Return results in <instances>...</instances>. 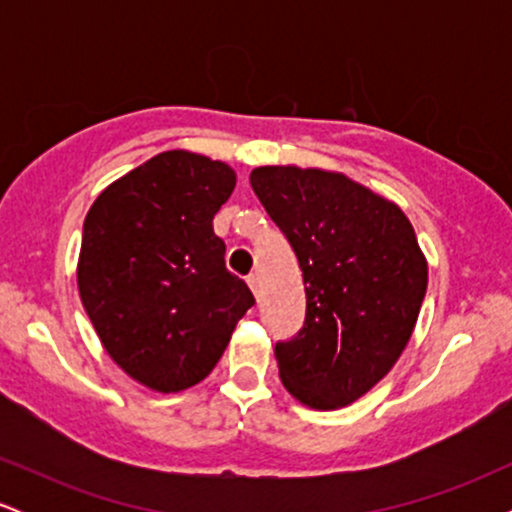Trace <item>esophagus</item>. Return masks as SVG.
I'll list each match as a JSON object with an SVG mask.
<instances>
[{
  "label": "esophagus",
  "mask_w": 512,
  "mask_h": 512,
  "mask_svg": "<svg viewBox=\"0 0 512 512\" xmlns=\"http://www.w3.org/2000/svg\"><path fill=\"white\" fill-rule=\"evenodd\" d=\"M245 281H248L250 291H252V293H255V296H257V276H255V274H250V276H248V279H245Z\"/></svg>",
  "instance_id": "esophagus-1"
}]
</instances>
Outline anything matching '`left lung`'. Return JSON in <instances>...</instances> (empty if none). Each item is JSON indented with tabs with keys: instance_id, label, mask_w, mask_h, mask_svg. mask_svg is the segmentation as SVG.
Here are the masks:
<instances>
[{
	"instance_id": "obj_1",
	"label": "left lung",
	"mask_w": 512,
	"mask_h": 512,
	"mask_svg": "<svg viewBox=\"0 0 512 512\" xmlns=\"http://www.w3.org/2000/svg\"><path fill=\"white\" fill-rule=\"evenodd\" d=\"M250 185L303 272V330L274 349L281 383L305 407L342 409L407 349L428 286L424 252L395 202L344 173L260 166Z\"/></svg>"
}]
</instances>
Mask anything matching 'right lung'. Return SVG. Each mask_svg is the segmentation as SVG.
I'll return each instance as SVG.
<instances>
[{
    "mask_svg": "<svg viewBox=\"0 0 512 512\" xmlns=\"http://www.w3.org/2000/svg\"><path fill=\"white\" fill-rule=\"evenodd\" d=\"M236 170L163 151L108 185L88 209L76 284L103 349L129 378L180 392L214 370L255 298L226 269L216 211Z\"/></svg>",
    "mask_w": 512,
    "mask_h": 512,
    "instance_id": "1",
    "label": "right lung"
}]
</instances>
